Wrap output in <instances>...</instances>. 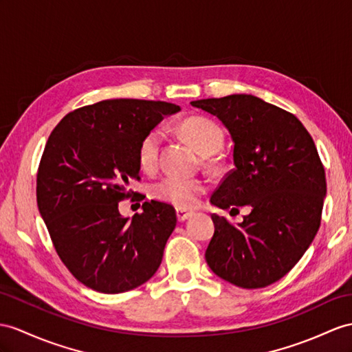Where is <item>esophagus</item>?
I'll return each instance as SVG.
<instances>
[{
    "label": "esophagus",
    "instance_id": "34e87169",
    "mask_svg": "<svg viewBox=\"0 0 352 352\" xmlns=\"http://www.w3.org/2000/svg\"><path fill=\"white\" fill-rule=\"evenodd\" d=\"M176 217L179 222H184L188 218L192 217V212L191 210H184V209H176Z\"/></svg>",
    "mask_w": 352,
    "mask_h": 352
}]
</instances>
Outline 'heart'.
Here are the masks:
<instances>
[{"label": "heart", "mask_w": 352, "mask_h": 352, "mask_svg": "<svg viewBox=\"0 0 352 352\" xmlns=\"http://www.w3.org/2000/svg\"><path fill=\"white\" fill-rule=\"evenodd\" d=\"M181 133L204 157L218 152L224 143V133L221 126L206 118L186 119L181 125ZM161 142L162 131L158 128H153L143 135L137 149V158L142 168L152 170L157 166ZM204 191L206 184L201 179H188L175 175L161 177L152 188V192L158 200L179 209L194 208Z\"/></svg>", "instance_id": "heart-1"}]
</instances>
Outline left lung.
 I'll return each instance as SVG.
<instances>
[{
  "instance_id": "obj_1",
  "label": "left lung",
  "mask_w": 352,
  "mask_h": 352,
  "mask_svg": "<svg viewBox=\"0 0 352 352\" xmlns=\"http://www.w3.org/2000/svg\"><path fill=\"white\" fill-rule=\"evenodd\" d=\"M217 116L233 140V164L210 203L237 210L241 224L212 213L215 233L206 261L241 288H264L302 258L321 224L325 173L311 134L298 119L264 100L233 94L191 101Z\"/></svg>"
}]
</instances>
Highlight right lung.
Instances as JSON below:
<instances>
[{
    "instance_id": "right-lung-1",
    "label": "right lung",
    "mask_w": 352,
    "mask_h": 352,
    "mask_svg": "<svg viewBox=\"0 0 352 352\" xmlns=\"http://www.w3.org/2000/svg\"><path fill=\"white\" fill-rule=\"evenodd\" d=\"M181 107L164 101L104 100L63 118L49 135L37 175V206L59 258L98 293L149 280L176 227L170 204L144 201L124 218L118 203L139 181L143 135Z\"/></svg>"
}]
</instances>
